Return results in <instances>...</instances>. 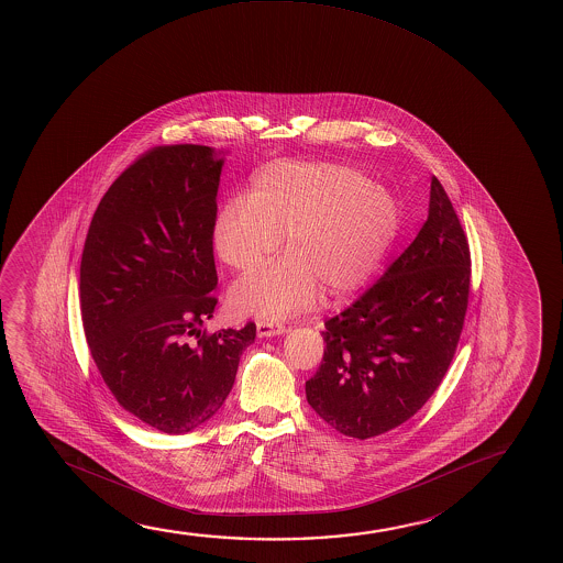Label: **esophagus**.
Instances as JSON below:
<instances>
[{"label":"esophagus","mask_w":563,"mask_h":563,"mask_svg":"<svg viewBox=\"0 0 563 563\" xmlns=\"http://www.w3.org/2000/svg\"><path fill=\"white\" fill-rule=\"evenodd\" d=\"M285 331V325L277 323V321H257V335L260 338H275V335H283Z\"/></svg>","instance_id":"1"}]
</instances>
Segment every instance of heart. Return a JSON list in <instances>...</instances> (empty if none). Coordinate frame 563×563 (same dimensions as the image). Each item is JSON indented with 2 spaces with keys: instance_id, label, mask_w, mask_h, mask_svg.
Masks as SVG:
<instances>
[{
  "instance_id": "obj_1",
  "label": "heart",
  "mask_w": 563,
  "mask_h": 563,
  "mask_svg": "<svg viewBox=\"0 0 563 563\" xmlns=\"http://www.w3.org/2000/svg\"><path fill=\"white\" fill-rule=\"evenodd\" d=\"M404 225L399 200L353 167L277 162L253 177L247 199L232 197L214 214L212 245L238 273L286 253L235 283V312L285 320L312 308L321 290L338 300L378 273Z\"/></svg>"
}]
</instances>
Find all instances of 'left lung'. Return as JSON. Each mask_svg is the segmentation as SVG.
Wrapping results in <instances>:
<instances>
[{
  "label": "left lung",
  "instance_id": "obj_1",
  "mask_svg": "<svg viewBox=\"0 0 563 563\" xmlns=\"http://www.w3.org/2000/svg\"><path fill=\"white\" fill-rule=\"evenodd\" d=\"M470 247L441 181L416 240L353 306L325 321L313 411L339 433L371 439L406 423L439 388L459 345Z\"/></svg>",
  "mask_w": 563,
  "mask_h": 563
}]
</instances>
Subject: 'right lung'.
I'll list each match as a JSON object with an SVG mask.
<instances>
[{"mask_svg":"<svg viewBox=\"0 0 563 563\" xmlns=\"http://www.w3.org/2000/svg\"><path fill=\"white\" fill-rule=\"evenodd\" d=\"M222 165L214 147L150 150L104 192L81 253L91 356L121 407L162 433L207 423L255 341L251 321L200 331L217 308L212 220Z\"/></svg>","mask_w":563,"mask_h":563,"instance_id":"right-lung-1","label":"right lung"}]
</instances>
